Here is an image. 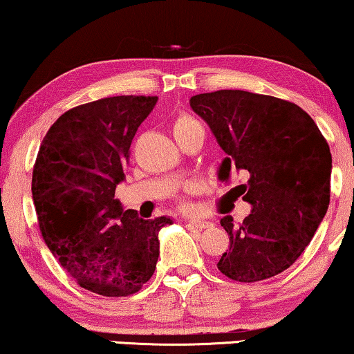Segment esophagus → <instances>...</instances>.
I'll return each instance as SVG.
<instances>
[{"instance_id":"1","label":"esophagus","mask_w":354,"mask_h":354,"mask_svg":"<svg viewBox=\"0 0 354 354\" xmlns=\"http://www.w3.org/2000/svg\"><path fill=\"white\" fill-rule=\"evenodd\" d=\"M188 223L198 230H204V228L211 227V222H207V220H203V218H189Z\"/></svg>"}]
</instances>
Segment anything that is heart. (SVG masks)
<instances>
[{"label": "heart", "mask_w": 354, "mask_h": 354, "mask_svg": "<svg viewBox=\"0 0 354 354\" xmlns=\"http://www.w3.org/2000/svg\"><path fill=\"white\" fill-rule=\"evenodd\" d=\"M199 122L196 120H193L192 116L188 115H180L174 122V134H178V132H183L187 129H192V127L198 126Z\"/></svg>", "instance_id": "heart-1"}]
</instances>
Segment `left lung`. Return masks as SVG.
<instances>
[{
    "instance_id": "8db88e82",
    "label": "left lung",
    "mask_w": 354,
    "mask_h": 354,
    "mask_svg": "<svg viewBox=\"0 0 354 354\" xmlns=\"http://www.w3.org/2000/svg\"><path fill=\"white\" fill-rule=\"evenodd\" d=\"M189 106L211 127L225 160L218 180L244 178L250 214L241 223L220 218L230 250L218 270L255 283L288 270L324 218L330 199L332 156L316 122L299 105L271 95L223 89L198 94Z\"/></svg>"
}]
</instances>
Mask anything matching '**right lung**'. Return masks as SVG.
Returning <instances> with one entry per match:
<instances>
[{
	"label": "right lung",
	"mask_w": 354,
	"mask_h": 354,
	"mask_svg": "<svg viewBox=\"0 0 354 354\" xmlns=\"http://www.w3.org/2000/svg\"><path fill=\"white\" fill-rule=\"evenodd\" d=\"M156 102L118 95L75 106L41 142L32 178L41 234L66 273L94 294L139 292L155 273L158 233L172 223L122 211L115 199L132 139Z\"/></svg>",
	"instance_id": "obj_1"
}]
</instances>
